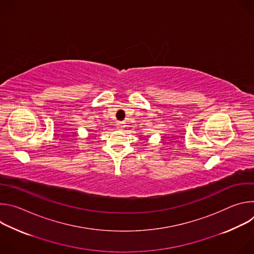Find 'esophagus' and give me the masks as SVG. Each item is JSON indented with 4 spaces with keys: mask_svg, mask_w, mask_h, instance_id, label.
Instances as JSON below:
<instances>
[{
    "mask_svg": "<svg viewBox=\"0 0 254 254\" xmlns=\"http://www.w3.org/2000/svg\"><path fill=\"white\" fill-rule=\"evenodd\" d=\"M124 127H125V126H124V123H119V124H118V128H121V129H122Z\"/></svg>",
    "mask_w": 254,
    "mask_h": 254,
    "instance_id": "1",
    "label": "esophagus"
}]
</instances>
